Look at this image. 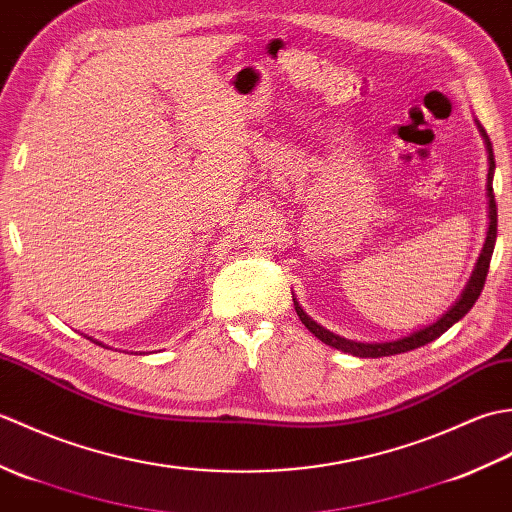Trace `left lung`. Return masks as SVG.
<instances>
[{
  "mask_svg": "<svg viewBox=\"0 0 512 512\" xmlns=\"http://www.w3.org/2000/svg\"><path fill=\"white\" fill-rule=\"evenodd\" d=\"M477 129H480V134L484 138V145H486V154H488V176H486V195H488V228H486V239H484V246H482V253L477 257L473 273L466 281L464 290L460 292V297L455 299L453 306L440 314V317L429 323V325H422V328L409 332L407 336H400V339L394 341H380V343H365V341H352V339H345V336H339L330 332L328 328H323L321 323L314 321L310 314L299 306V301L292 295V301H295V310L299 314L301 323L306 325V328L317 336L319 341H323L325 345L336 347V350H341L345 354H352L358 358H380V356H394V354H402V352H411L416 350V347L427 345L431 341H436L438 336H442L447 332L451 325L458 323L466 312H469L477 297H480V292L484 288V281H486V273H488V264H491V257H493V248H495V239H497V206H495V195H493V173H495V158H493V145H491V138H488L486 129L475 121Z\"/></svg>",
  "mask_w": 512,
  "mask_h": 512,
  "instance_id": "left-lung-1",
  "label": "left lung"
}]
</instances>
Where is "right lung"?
Returning <instances> with one entry per match:
<instances>
[{
    "instance_id": "obj_1",
    "label": "right lung",
    "mask_w": 512,
    "mask_h": 512,
    "mask_svg": "<svg viewBox=\"0 0 512 512\" xmlns=\"http://www.w3.org/2000/svg\"><path fill=\"white\" fill-rule=\"evenodd\" d=\"M88 339H90V341H94V339H92V336H88ZM94 343H99V341H94ZM99 345H103V343H99ZM103 347H105V345H103ZM140 354H145V352H140Z\"/></svg>"
}]
</instances>
